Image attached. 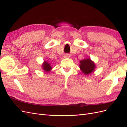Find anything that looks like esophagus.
I'll use <instances>...</instances> for the list:
<instances>
[{
  "mask_svg": "<svg viewBox=\"0 0 127 127\" xmlns=\"http://www.w3.org/2000/svg\"><path fill=\"white\" fill-rule=\"evenodd\" d=\"M70 57V56H69V55H68V54L64 55V58H67V57Z\"/></svg>",
  "mask_w": 127,
  "mask_h": 127,
  "instance_id": "esophagus-1",
  "label": "esophagus"
}]
</instances>
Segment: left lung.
Returning <instances> with one entry per match:
<instances>
[{"label":"left lung","instance_id":"obj_1","mask_svg":"<svg viewBox=\"0 0 127 127\" xmlns=\"http://www.w3.org/2000/svg\"><path fill=\"white\" fill-rule=\"evenodd\" d=\"M95 66L94 63L90 58L80 61V69L85 75H88L93 72L95 69Z\"/></svg>","mask_w":127,"mask_h":127}]
</instances>
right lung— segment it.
Returning <instances> with one entry per match:
<instances>
[{
	"label": "right lung",
	"mask_w": 127,
	"mask_h": 127,
	"mask_svg": "<svg viewBox=\"0 0 127 127\" xmlns=\"http://www.w3.org/2000/svg\"><path fill=\"white\" fill-rule=\"evenodd\" d=\"M42 68L45 72H49L52 69V67L50 66V64L48 63L47 61H44L43 64H42Z\"/></svg>",
	"instance_id": "obj_1"
}]
</instances>
